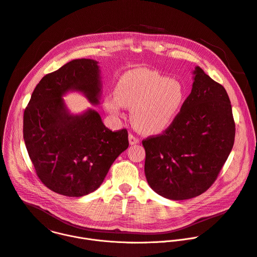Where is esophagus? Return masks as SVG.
Segmentation results:
<instances>
[{"label": "esophagus", "mask_w": 257, "mask_h": 257, "mask_svg": "<svg viewBox=\"0 0 257 257\" xmlns=\"http://www.w3.org/2000/svg\"><path fill=\"white\" fill-rule=\"evenodd\" d=\"M128 138H129V143H130V145H134V144L139 143V139H138L137 137H135L133 134H129Z\"/></svg>", "instance_id": "34e87169"}]
</instances>
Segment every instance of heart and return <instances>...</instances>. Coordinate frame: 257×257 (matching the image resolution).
Wrapping results in <instances>:
<instances>
[{"label": "heart", "mask_w": 257, "mask_h": 257, "mask_svg": "<svg viewBox=\"0 0 257 257\" xmlns=\"http://www.w3.org/2000/svg\"><path fill=\"white\" fill-rule=\"evenodd\" d=\"M187 100L185 84L151 69H134L117 81L115 94L105 97L107 112L116 118L131 108V122L143 134L155 135L176 121Z\"/></svg>", "instance_id": "b5f03b06"}]
</instances>
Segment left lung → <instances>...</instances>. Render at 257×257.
<instances>
[{"label":"left lung","instance_id":"1","mask_svg":"<svg viewBox=\"0 0 257 257\" xmlns=\"http://www.w3.org/2000/svg\"><path fill=\"white\" fill-rule=\"evenodd\" d=\"M193 74L192 92L173 125L142 141L149 187L175 201L200 196L213 185L235 138L226 90L200 66Z\"/></svg>","mask_w":257,"mask_h":257}]
</instances>
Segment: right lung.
Wrapping results in <instances>:
<instances>
[{
	"label": "right lung",
	"instance_id": "obj_1",
	"mask_svg": "<svg viewBox=\"0 0 257 257\" xmlns=\"http://www.w3.org/2000/svg\"><path fill=\"white\" fill-rule=\"evenodd\" d=\"M94 59H74L42 77L24 111L23 137L40 181L66 197H82L104 182L115 159L128 148L126 129L113 132L89 108L69 112L63 97L82 94L92 105L102 95L101 70Z\"/></svg>",
	"mask_w": 257,
	"mask_h": 257
}]
</instances>
